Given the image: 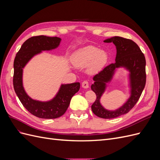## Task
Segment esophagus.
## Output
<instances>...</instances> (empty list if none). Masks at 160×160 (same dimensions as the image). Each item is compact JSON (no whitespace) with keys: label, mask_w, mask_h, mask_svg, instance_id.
Segmentation results:
<instances>
[{"label":"esophagus","mask_w":160,"mask_h":160,"mask_svg":"<svg viewBox=\"0 0 160 160\" xmlns=\"http://www.w3.org/2000/svg\"><path fill=\"white\" fill-rule=\"evenodd\" d=\"M82 88H83L85 89H88L89 88V82L87 80L82 82Z\"/></svg>","instance_id":"34e87169"}]
</instances>
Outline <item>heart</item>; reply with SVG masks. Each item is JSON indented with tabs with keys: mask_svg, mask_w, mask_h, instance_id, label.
Segmentation results:
<instances>
[{
	"mask_svg": "<svg viewBox=\"0 0 160 160\" xmlns=\"http://www.w3.org/2000/svg\"><path fill=\"white\" fill-rule=\"evenodd\" d=\"M108 54L104 50H99L95 46H88L75 52L72 57V63L77 67L88 65V71L91 74L100 71L107 63Z\"/></svg>",
	"mask_w": 160,
	"mask_h": 160,
	"instance_id": "obj_1",
	"label": "heart"
}]
</instances>
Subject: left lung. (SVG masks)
Here are the masks:
<instances>
[{
	"label": "left lung",
	"instance_id": "1",
	"mask_svg": "<svg viewBox=\"0 0 160 160\" xmlns=\"http://www.w3.org/2000/svg\"><path fill=\"white\" fill-rule=\"evenodd\" d=\"M112 42L117 49L115 62L111 63L93 77L94 83L91 89L97 96L91 109L93 113L101 118L112 119L128 113L136 104L146 85V58L139 46L134 41L121 37H113L104 41ZM123 66L130 72V98L123 106L115 111L105 110L100 103V99L106 88V83L111 80L115 69Z\"/></svg>",
	"mask_w": 160,
	"mask_h": 160
}]
</instances>
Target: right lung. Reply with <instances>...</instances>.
<instances>
[{
  "instance_id": "1",
  "label": "right lung",
  "mask_w": 160,
  "mask_h": 160,
  "mask_svg": "<svg viewBox=\"0 0 160 160\" xmlns=\"http://www.w3.org/2000/svg\"><path fill=\"white\" fill-rule=\"evenodd\" d=\"M61 38L44 35L32 37L27 39L17 53L14 61V89L22 105L28 111L42 119H55L63 115L70 101L80 88V83L61 85L56 96L46 102L36 101L28 96L22 86V69L31 58L42 51L54 49L59 45Z\"/></svg>"
}]
</instances>
